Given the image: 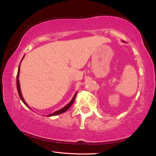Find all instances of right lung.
<instances>
[{
    "label": "right lung",
    "mask_w": 156,
    "mask_h": 156,
    "mask_svg": "<svg viewBox=\"0 0 156 156\" xmlns=\"http://www.w3.org/2000/svg\"><path fill=\"white\" fill-rule=\"evenodd\" d=\"M25 57V55L24 56H23V57ZM22 61V60H21ZM20 65H19V67H18V74H17V78H16V83H17V89H18V94H19V97H20V99L22 100V101L23 102V103H24V104L26 106H27V107H28L29 108H30L29 107V106L27 105V103L26 102H25V101L24 100V99H23V95H22V93H21V90H20V82H19V74H20ZM76 92L75 93V94L74 95V97H73V98H72V99L71 100V101H70V102L68 104H67V105H66L65 107H63V108H62L61 109H59V110H58V111H56V112H54V113H52V114H49V115H48V116H56V115H58V114H62V113H64V112H65L67 110H68V108H69L70 106H72V104H73V102L74 101V99H75V97H76ZM31 109V108H30Z\"/></svg>",
    "instance_id": "1"
}]
</instances>
